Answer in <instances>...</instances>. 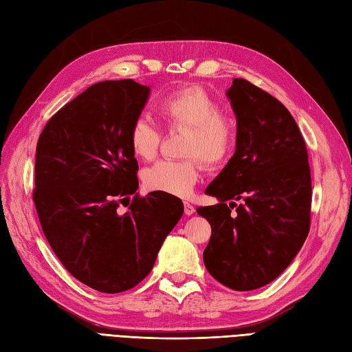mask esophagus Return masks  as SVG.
I'll use <instances>...</instances> for the list:
<instances>
[{"label":"esophagus","instance_id":"1","mask_svg":"<svg viewBox=\"0 0 352 352\" xmlns=\"http://www.w3.org/2000/svg\"><path fill=\"white\" fill-rule=\"evenodd\" d=\"M195 212V206L188 202H184V214L186 215H192Z\"/></svg>","mask_w":352,"mask_h":352}]
</instances>
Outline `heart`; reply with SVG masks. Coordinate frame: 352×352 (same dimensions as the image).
Here are the masks:
<instances>
[{
  "instance_id": "obj_1",
  "label": "heart",
  "mask_w": 352,
  "mask_h": 352,
  "mask_svg": "<svg viewBox=\"0 0 352 352\" xmlns=\"http://www.w3.org/2000/svg\"><path fill=\"white\" fill-rule=\"evenodd\" d=\"M156 111L169 129H188L184 160H160L144 169L142 183L150 192L186 197L199 182L202 165L219 166L236 148L238 123L232 114L220 110L217 98L201 85H186L159 99ZM162 133L148 120H135L128 142L135 157L150 160L157 155Z\"/></svg>"
}]
</instances>
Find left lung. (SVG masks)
Wrapping results in <instances>:
<instances>
[{
    "mask_svg": "<svg viewBox=\"0 0 352 352\" xmlns=\"http://www.w3.org/2000/svg\"><path fill=\"white\" fill-rule=\"evenodd\" d=\"M228 96L236 151L205 192L220 204L196 211L211 224L205 267L223 285L250 292L281 275L308 236L311 169L299 126L275 96L245 78H233Z\"/></svg>",
    "mask_w": 352,
    "mask_h": 352,
    "instance_id": "8db88e82",
    "label": "left lung"
}]
</instances>
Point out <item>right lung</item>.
Segmentation results:
<instances>
[{"mask_svg":"<svg viewBox=\"0 0 352 352\" xmlns=\"http://www.w3.org/2000/svg\"><path fill=\"white\" fill-rule=\"evenodd\" d=\"M148 94L131 78L92 85L50 117L37 142L32 201L44 236L71 275L101 293L140 284L184 211L177 196L137 193L128 132Z\"/></svg>","mask_w":352,"mask_h":352,"instance_id":"obj_1","label":"right lung"}]
</instances>
